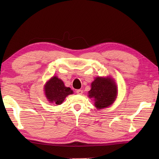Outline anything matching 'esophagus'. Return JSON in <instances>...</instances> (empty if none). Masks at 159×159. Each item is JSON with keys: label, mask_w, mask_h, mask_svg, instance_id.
<instances>
[{"label": "esophagus", "mask_w": 159, "mask_h": 159, "mask_svg": "<svg viewBox=\"0 0 159 159\" xmlns=\"http://www.w3.org/2000/svg\"><path fill=\"white\" fill-rule=\"evenodd\" d=\"M83 90H81V89L76 90V93L79 94V95H81V94H83Z\"/></svg>", "instance_id": "1"}]
</instances>
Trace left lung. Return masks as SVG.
I'll return each instance as SVG.
<instances>
[{
	"instance_id": "1",
	"label": "left lung",
	"mask_w": 159,
	"mask_h": 159,
	"mask_svg": "<svg viewBox=\"0 0 159 159\" xmlns=\"http://www.w3.org/2000/svg\"><path fill=\"white\" fill-rule=\"evenodd\" d=\"M92 88L89 97L93 98L94 105L98 109L110 107L116 100L117 87L113 79L110 77H96L91 84Z\"/></svg>"
}]
</instances>
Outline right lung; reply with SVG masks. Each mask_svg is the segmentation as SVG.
<instances>
[{
    "mask_svg": "<svg viewBox=\"0 0 159 159\" xmlns=\"http://www.w3.org/2000/svg\"><path fill=\"white\" fill-rule=\"evenodd\" d=\"M45 95L50 103L61 104L66 98L73 93L70 87H67L63 82L57 76H53L44 86Z\"/></svg>",
    "mask_w": 159,
    "mask_h": 159,
    "instance_id": "right-lung-1",
    "label": "right lung"
}]
</instances>
